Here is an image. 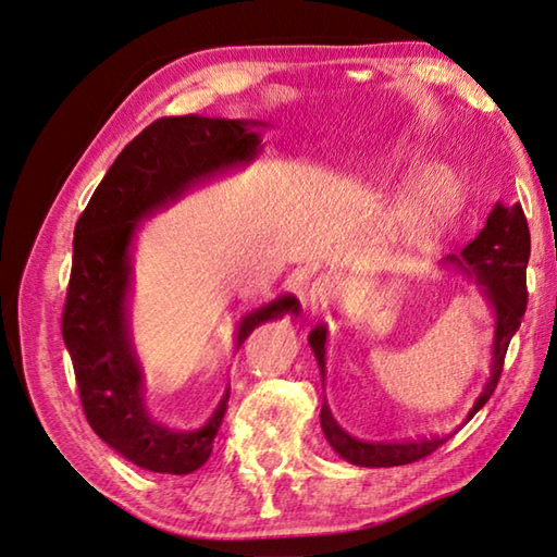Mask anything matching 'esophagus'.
<instances>
[{"label":"esophagus","instance_id":"1","mask_svg":"<svg viewBox=\"0 0 557 557\" xmlns=\"http://www.w3.org/2000/svg\"><path fill=\"white\" fill-rule=\"evenodd\" d=\"M338 288H342V283H338L334 274L317 276L308 290V310L312 314H322L324 310H329V305H332L338 295Z\"/></svg>","mask_w":557,"mask_h":557}]
</instances>
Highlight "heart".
I'll list each match as a JSON object with an SVG mask.
<instances>
[{
	"instance_id": "b5f03b06",
	"label": "heart",
	"mask_w": 557,
	"mask_h": 557,
	"mask_svg": "<svg viewBox=\"0 0 557 557\" xmlns=\"http://www.w3.org/2000/svg\"><path fill=\"white\" fill-rule=\"evenodd\" d=\"M394 168L411 170L423 165V153L416 146H401L392 156ZM461 197L459 180L454 177L451 170L442 165H430L421 173L413 175L406 189V211L411 213V219L418 221L423 228H435L447 215L457 209Z\"/></svg>"
}]
</instances>
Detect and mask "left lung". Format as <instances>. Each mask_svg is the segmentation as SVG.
<instances>
[{"mask_svg":"<svg viewBox=\"0 0 557 557\" xmlns=\"http://www.w3.org/2000/svg\"><path fill=\"white\" fill-rule=\"evenodd\" d=\"M531 255V235L527 225V215L521 211V203L503 207L495 203L485 221V228L475 235L467 247L461 249L459 257L449 255L445 262L461 269L463 274L479 283L483 295L491 302L495 312V336H493V360H491V377L467 421L481 411L485 401L491 399L497 380L503 374L507 346L517 334L521 317L527 312V264ZM326 324H317L310 332L312 354L320 362L322 380H324V354H326ZM322 430L329 445L334 447L338 457L356 463V467H404L418 459H425L437 447L447 442V437H423V440H406V442H362L350 437L346 430L334 421L326 401L322 404Z\"/></svg>","mask_w":557,"mask_h":557,"instance_id":"8db88e82","label":"left lung"}]
</instances>
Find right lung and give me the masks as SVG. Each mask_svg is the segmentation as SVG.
Here are the masks:
<instances>
[{"label":"right lung","instance_id":"1","mask_svg":"<svg viewBox=\"0 0 557 557\" xmlns=\"http://www.w3.org/2000/svg\"><path fill=\"white\" fill-rule=\"evenodd\" d=\"M255 127H264V122L199 115L156 120L124 146L76 221L62 312L64 346L72 356L88 425L146 471H197L211 457L213 437L228 411L231 387L199 430H170L151 418L127 320L136 225L189 187L252 161L262 149ZM288 312H300L293 295H281L245 314L237 326V346L262 322Z\"/></svg>","mask_w":557,"mask_h":557}]
</instances>
